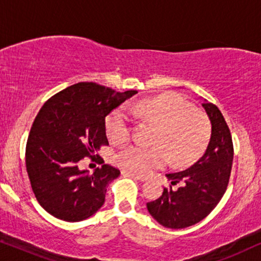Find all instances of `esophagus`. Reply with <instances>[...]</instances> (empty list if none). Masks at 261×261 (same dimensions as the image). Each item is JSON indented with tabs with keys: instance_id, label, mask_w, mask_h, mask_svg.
<instances>
[{
	"instance_id": "34e87169",
	"label": "esophagus",
	"mask_w": 261,
	"mask_h": 261,
	"mask_svg": "<svg viewBox=\"0 0 261 261\" xmlns=\"http://www.w3.org/2000/svg\"><path fill=\"white\" fill-rule=\"evenodd\" d=\"M122 173H123V174H126V176H130V177L137 178V179H138V180H140V181H146V180H147V177L141 176V174H138V173L129 172V171H123Z\"/></svg>"
}]
</instances>
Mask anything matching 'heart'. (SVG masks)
I'll list each match as a JSON object with an SVG mask.
<instances>
[{
    "label": "heart",
    "mask_w": 261,
    "mask_h": 261,
    "mask_svg": "<svg viewBox=\"0 0 261 261\" xmlns=\"http://www.w3.org/2000/svg\"><path fill=\"white\" fill-rule=\"evenodd\" d=\"M130 112L152 122L156 130L154 146L129 145L115 154V163L133 173L147 174L162 169L169 162L188 165L202 155L212 135V126L204 114L195 110L190 102L177 94L159 95L130 106ZM107 135L113 144H123L130 137L132 117L124 107H119L106 121Z\"/></svg>",
    "instance_id": "heart-1"
}]
</instances>
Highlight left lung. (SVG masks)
<instances>
[{"label":"left lung","mask_w":261,"mask_h":261,"mask_svg":"<svg viewBox=\"0 0 261 261\" xmlns=\"http://www.w3.org/2000/svg\"><path fill=\"white\" fill-rule=\"evenodd\" d=\"M212 122V138L201 159L188 170L169 173L170 188L147 203L151 215L166 228L181 229L198 223L215 209L229 183L234 147L229 127L220 109L210 102L202 103ZM180 184L177 191L172 185Z\"/></svg>","instance_id":"left-lung-1"}]
</instances>
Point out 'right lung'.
<instances>
[{"mask_svg": "<svg viewBox=\"0 0 261 261\" xmlns=\"http://www.w3.org/2000/svg\"><path fill=\"white\" fill-rule=\"evenodd\" d=\"M137 90L116 92L92 82L59 91L44 103L26 145V169L35 198L46 212L67 222L83 221L105 203L109 183L120 171L105 164L89 174L78 163L108 146L106 116Z\"/></svg>", "mask_w": 261, "mask_h": 261, "instance_id": "add662e5", "label": "right lung"}]
</instances>
